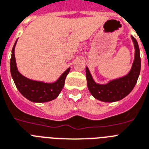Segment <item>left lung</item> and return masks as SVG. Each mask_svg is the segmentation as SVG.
I'll return each instance as SVG.
<instances>
[{"instance_id": "obj_1", "label": "left lung", "mask_w": 149, "mask_h": 149, "mask_svg": "<svg viewBox=\"0 0 149 149\" xmlns=\"http://www.w3.org/2000/svg\"><path fill=\"white\" fill-rule=\"evenodd\" d=\"M135 54V60L129 73L122 78L109 81L106 84H96L88 68H86V78L89 91L97 100L104 102H117L126 97L134 88L141 70V58L136 39L132 36Z\"/></svg>"}]
</instances>
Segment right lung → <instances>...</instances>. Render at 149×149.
Wrapping results in <instances>:
<instances>
[{
    "label": "right lung",
    "instance_id": "obj_1",
    "mask_svg": "<svg viewBox=\"0 0 149 149\" xmlns=\"http://www.w3.org/2000/svg\"><path fill=\"white\" fill-rule=\"evenodd\" d=\"M16 42L12 48V54L10 58V68L14 84L21 94L31 102H47L55 99L62 90L65 84V78L70 71L68 68L54 83H45L42 81L31 80L23 76L17 70L14 56V48Z\"/></svg>",
    "mask_w": 149,
    "mask_h": 149
}]
</instances>
